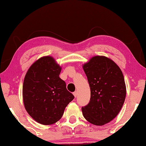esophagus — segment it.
<instances>
[{
    "label": "esophagus",
    "mask_w": 146,
    "mask_h": 146,
    "mask_svg": "<svg viewBox=\"0 0 146 146\" xmlns=\"http://www.w3.org/2000/svg\"><path fill=\"white\" fill-rule=\"evenodd\" d=\"M73 95H74V96H75V97H77V95H78V92H77V91H75V92H73Z\"/></svg>",
    "instance_id": "esophagus-1"
}]
</instances>
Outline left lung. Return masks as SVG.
Listing matches in <instances>:
<instances>
[{
  "instance_id": "left-lung-1",
  "label": "left lung",
  "mask_w": 146,
  "mask_h": 146,
  "mask_svg": "<svg viewBox=\"0 0 146 146\" xmlns=\"http://www.w3.org/2000/svg\"><path fill=\"white\" fill-rule=\"evenodd\" d=\"M90 88V100L82 107L89 123L102 126L120 111L126 97V86L119 66L105 56H94L83 65Z\"/></svg>"
}]
</instances>
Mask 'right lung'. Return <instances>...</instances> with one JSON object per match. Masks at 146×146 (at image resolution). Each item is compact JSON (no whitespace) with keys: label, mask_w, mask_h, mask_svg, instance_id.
I'll use <instances>...</instances> for the list:
<instances>
[{"label":"right lung","mask_w":146,"mask_h":146,"mask_svg":"<svg viewBox=\"0 0 146 146\" xmlns=\"http://www.w3.org/2000/svg\"><path fill=\"white\" fill-rule=\"evenodd\" d=\"M62 68L50 56L36 61L26 73L23 84L25 108L42 125H52L62 118L65 108L74 99L59 75Z\"/></svg>","instance_id":"1"}]
</instances>
